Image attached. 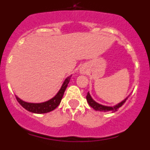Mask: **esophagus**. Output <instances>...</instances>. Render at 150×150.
<instances>
[{"label":"esophagus","mask_w":150,"mask_h":150,"mask_svg":"<svg viewBox=\"0 0 150 150\" xmlns=\"http://www.w3.org/2000/svg\"><path fill=\"white\" fill-rule=\"evenodd\" d=\"M81 72H82V73H84V71H83V70H82Z\"/></svg>","instance_id":"obj_1"}]
</instances>
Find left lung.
Instances as JSON below:
<instances>
[{"label": "left lung", "instance_id": "1", "mask_svg": "<svg viewBox=\"0 0 150 150\" xmlns=\"http://www.w3.org/2000/svg\"><path fill=\"white\" fill-rule=\"evenodd\" d=\"M128 97H129V95L126 98H125L122 101H121L120 103L116 104V105L113 106V107H109V106L102 105V104H98V102H96L95 100H93V98H92L91 95H90L89 92L87 93L86 100L90 107H92V108H93L94 110H95L100 111V112H115V111L117 110L120 107H121L125 103V101H126V100L128 99Z\"/></svg>", "mask_w": 150, "mask_h": 150}]
</instances>
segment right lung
Returning <instances> with one entry per match:
<instances>
[{
	"label": "right lung",
	"mask_w": 150,
	"mask_h": 150,
	"mask_svg": "<svg viewBox=\"0 0 150 150\" xmlns=\"http://www.w3.org/2000/svg\"><path fill=\"white\" fill-rule=\"evenodd\" d=\"M71 77V76H69L68 77L66 78L65 80L64 81L63 84H62V87H61L60 90L58 91V93L52 98L47 100V101L43 102V103H28V102H25L21 100L19 98L16 96V100L25 109L27 110L29 112H34V113L40 114V113H46V112H49L50 111H52L61 103L62 97H63L64 91H65L66 88L67 87V85L70 82Z\"/></svg>",
	"instance_id": "obj_1"
}]
</instances>
